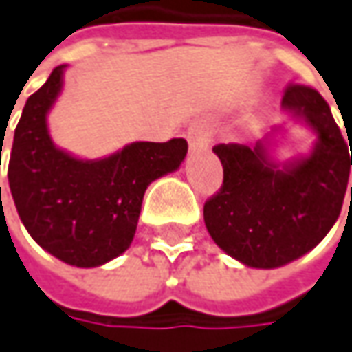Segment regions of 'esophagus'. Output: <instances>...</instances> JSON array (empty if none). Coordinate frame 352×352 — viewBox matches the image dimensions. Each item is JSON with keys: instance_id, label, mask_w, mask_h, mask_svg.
I'll list each match as a JSON object with an SVG mask.
<instances>
[{"instance_id": "1", "label": "esophagus", "mask_w": 352, "mask_h": 352, "mask_svg": "<svg viewBox=\"0 0 352 352\" xmlns=\"http://www.w3.org/2000/svg\"><path fill=\"white\" fill-rule=\"evenodd\" d=\"M186 138H188V144H190V148H204V146H208L206 126L200 125V123H195V125L188 129Z\"/></svg>"}]
</instances>
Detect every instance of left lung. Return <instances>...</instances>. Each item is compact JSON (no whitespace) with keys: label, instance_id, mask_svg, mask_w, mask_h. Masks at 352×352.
I'll list each match as a JSON object with an SVG mask.
<instances>
[{"label":"left lung","instance_id":"left-lung-1","mask_svg":"<svg viewBox=\"0 0 352 352\" xmlns=\"http://www.w3.org/2000/svg\"><path fill=\"white\" fill-rule=\"evenodd\" d=\"M281 106L318 135L310 156L279 169L266 142L214 146L223 183L206 200L204 221L216 245L250 267H279L312 250L341 214L351 173V142L316 88L287 85Z\"/></svg>","mask_w":352,"mask_h":352}]
</instances>
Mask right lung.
<instances>
[{"instance_id": "add662e5", "label": "right lung", "mask_w": 352, "mask_h": 352, "mask_svg": "<svg viewBox=\"0 0 352 352\" xmlns=\"http://www.w3.org/2000/svg\"><path fill=\"white\" fill-rule=\"evenodd\" d=\"M63 69L56 67L26 100L7 177L36 243L65 264L94 267L131 246L146 188L181 166L188 144L185 138L133 142L104 160H78L56 148L45 116L61 92Z\"/></svg>"}]
</instances>
